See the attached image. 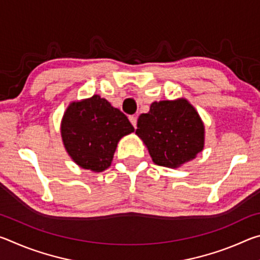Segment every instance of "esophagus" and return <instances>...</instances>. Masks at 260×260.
Instances as JSON below:
<instances>
[{
  "mask_svg": "<svg viewBox=\"0 0 260 260\" xmlns=\"http://www.w3.org/2000/svg\"><path fill=\"white\" fill-rule=\"evenodd\" d=\"M129 121L131 124L134 126V128L136 127V122H138V118H136L135 116H129Z\"/></svg>",
  "mask_w": 260,
  "mask_h": 260,
  "instance_id": "esophagus-1",
  "label": "esophagus"
}]
</instances>
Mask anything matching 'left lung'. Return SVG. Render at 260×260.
Returning a JSON list of instances; mask_svg holds the SVG:
<instances>
[{"instance_id":"1","label":"left lung","mask_w":260,"mask_h":260,"mask_svg":"<svg viewBox=\"0 0 260 260\" xmlns=\"http://www.w3.org/2000/svg\"><path fill=\"white\" fill-rule=\"evenodd\" d=\"M135 134L143 141L155 164L178 169L203 150L205 127L186 99L159 101L138 119Z\"/></svg>"}]
</instances>
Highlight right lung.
I'll return each instance as SVG.
<instances>
[{
  "label": "right lung",
  "instance_id": "right-lung-1",
  "mask_svg": "<svg viewBox=\"0 0 260 260\" xmlns=\"http://www.w3.org/2000/svg\"><path fill=\"white\" fill-rule=\"evenodd\" d=\"M134 132L127 117L100 95L73 101L65 110L60 135L65 150L81 169L103 172L111 165L117 144Z\"/></svg>",
  "mask_w": 260,
  "mask_h": 260
}]
</instances>
